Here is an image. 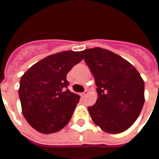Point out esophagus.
Wrapping results in <instances>:
<instances>
[{"instance_id":"1","label":"esophagus","mask_w":159,"mask_h":159,"mask_svg":"<svg viewBox=\"0 0 159 159\" xmlns=\"http://www.w3.org/2000/svg\"><path fill=\"white\" fill-rule=\"evenodd\" d=\"M87 94H88V91H87V90H85V91H84L83 93H81V95H82V97H85L87 95Z\"/></svg>"}]
</instances>
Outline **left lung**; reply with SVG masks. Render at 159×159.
<instances>
[{
	"mask_svg": "<svg viewBox=\"0 0 159 159\" xmlns=\"http://www.w3.org/2000/svg\"><path fill=\"white\" fill-rule=\"evenodd\" d=\"M82 53L97 86L96 103L89 107L91 118L107 133L125 131L138 118L145 101V83L140 73L107 49H85Z\"/></svg>",
	"mask_w": 159,
	"mask_h": 159,
	"instance_id": "1",
	"label": "left lung"
}]
</instances>
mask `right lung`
I'll return each instance as SVG.
<instances>
[{"label":"right lung","instance_id":"add662e5","mask_svg":"<svg viewBox=\"0 0 159 159\" xmlns=\"http://www.w3.org/2000/svg\"><path fill=\"white\" fill-rule=\"evenodd\" d=\"M83 59L80 52H57L36 63L21 76L19 95L23 115L40 133H55L70 122L80 96L68 89L66 75Z\"/></svg>","mask_w":159,"mask_h":159}]
</instances>
